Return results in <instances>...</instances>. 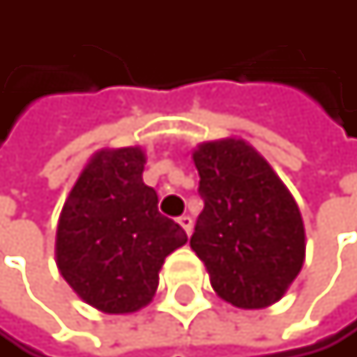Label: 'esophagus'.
Wrapping results in <instances>:
<instances>
[{"label": "esophagus", "mask_w": 357, "mask_h": 357, "mask_svg": "<svg viewBox=\"0 0 357 357\" xmlns=\"http://www.w3.org/2000/svg\"><path fill=\"white\" fill-rule=\"evenodd\" d=\"M177 222H180V227L186 231V236H190V233H192V218L190 216H180V218H177Z\"/></svg>", "instance_id": "1"}]
</instances>
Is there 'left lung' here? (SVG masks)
Masks as SVG:
<instances>
[{"label": "left lung", "instance_id": "1", "mask_svg": "<svg viewBox=\"0 0 357 357\" xmlns=\"http://www.w3.org/2000/svg\"><path fill=\"white\" fill-rule=\"evenodd\" d=\"M203 212L190 248L218 298L266 308L296 280L306 257L300 208L257 149L238 137L205 141L192 152Z\"/></svg>", "mask_w": 357, "mask_h": 357}]
</instances>
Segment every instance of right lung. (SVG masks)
I'll list each match as a JSON object with an SVG mask.
<instances>
[{
    "label": "right lung",
    "mask_w": 357,
    "mask_h": 357,
    "mask_svg": "<svg viewBox=\"0 0 357 357\" xmlns=\"http://www.w3.org/2000/svg\"><path fill=\"white\" fill-rule=\"evenodd\" d=\"M145 152H96L66 197L55 233V264L70 289L107 314L137 312L152 302L167 255L188 242L184 229L158 212L145 186Z\"/></svg>",
    "instance_id": "1"
}]
</instances>
